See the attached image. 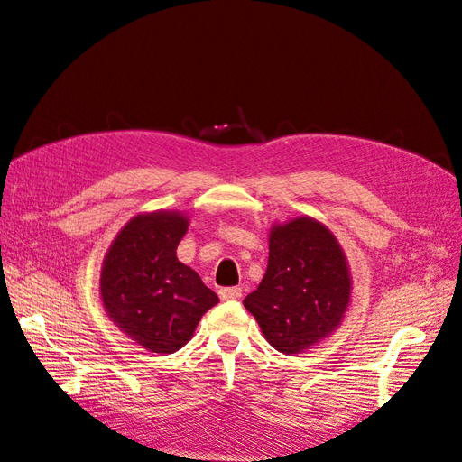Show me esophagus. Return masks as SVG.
<instances>
[{"instance_id": "1", "label": "esophagus", "mask_w": 462, "mask_h": 462, "mask_svg": "<svg viewBox=\"0 0 462 462\" xmlns=\"http://www.w3.org/2000/svg\"><path fill=\"white\" fill-rule=\"evenodd\" d=\"M222 300H240L242 299V289L240 287H226L218 291Z\"/></svg>"}]
</instances>
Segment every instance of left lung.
<instances>
[{
  "instance_id": "8db88e82",
  "label": "left lung",
  "mask_w": 462,
  "mask_h": 462,
  "mask_svg": "<svg viewBox=\"0 0 462 462\" xmlns=\"http://www.w3.org/2000/svg\"><path fill=\"white\" fill-rule=\"evenodd\" d=\"M351 289L347 257L334 232L302 215L271 226L267 271L244 306L277 351L304 353L344 322Z\"/></svg>"
}]
</instances>
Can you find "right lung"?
Masks as SVG:
<instances>
[{
    "instance_id": "right-lung-1",
    "label": "right lung",
    "mask_w": 462,
    "mask_h": 462,
    "mask_svg": "<svg viewBox=\"0 0 462 462\" xmlns=\"http://www.w3.org/2000/svg\"><path fill=\"white\" fill-rule=\"evenodd\" d=\"M189 217L140 212L109 245L101 265L103 309L121 332L152 353H175L193 337L218 297L177 259Z\"/></svg>"
}]
</instances>
